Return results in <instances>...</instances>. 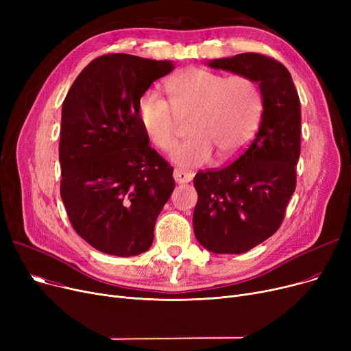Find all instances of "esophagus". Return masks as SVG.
Wrapping results in <instances>:
<instances>
[{
    "instance_id": "esophagus-1",
    "label": "esophagus",
    "mask_w": 351,
    "mask_h": 351,
    "mask_svg": "<svg viewBox=\"0 0 351 351\" xmlns=\"http://www.w3.org/2000/svg\"><path fill=\"white\" fill-rule=\"evenodd\" d=\"M173 178L178 183H188L193 179V173L189 172V171H185V169H180V168H176L173 171Z\"/></svg>"
}]
</instances>
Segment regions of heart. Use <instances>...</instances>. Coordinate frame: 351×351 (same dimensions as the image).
Masks as SVG:
<instances>
[{"instance_id": "b5f03b06", "label": "heart", "mask_w": 351, "mask_h": 351, "mask_svg": "<svg viewBox=\"0 0 351 351\" xmlns=\"http://www.w3.org/2000/svg\"><path fill=\"white\" fill-rule=\"evenodd\" d=\"M169 101L147 90L138 102L146 136L162 152L178 143V118L191 117L189 134L173 154L183 166L208 163L213 151L222 160L241 155L253 139L263 115L262 89L242 73L226 77L204 68H188L165 84Z\"/></svg>"}]
</instances>
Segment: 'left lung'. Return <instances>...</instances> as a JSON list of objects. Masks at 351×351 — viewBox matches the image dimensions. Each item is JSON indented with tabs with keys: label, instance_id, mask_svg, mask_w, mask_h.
Returning a JSON list of instances; mask_svg holds the SVG:
<instances>
[{
	"label": "left lung",
	"instance_id": "left-lung-1",
	"mask_svg": "<svg viewBox=\"0 0 351 351\" xmlns=\"http://www.w3.org/2000/svg\"><path fill=\"white\" fill-rule=\"evenodd\" d=\"M209 66L242 73L259 84L263 115L254 139L225 168L199 171L193 232L213 253H245L280 228L296 189L302 109L287 68L271 57L245 52Z\"/></svg>",
	"mask_w": 351,
	"mask_h": 351
}]
</instances>
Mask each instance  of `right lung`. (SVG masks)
Segmentation results:
<instances>
[{"label": "right lung", "instance_id": "1", "mask_svg": "<svg viewBox=\"0 0 351 351\" xmlns=\"http://www.w3.org/2000/svg\"><path fill=\"white\" fill-rule=\"evenodd\" d=\"M172 61L108 53L89 62L62 104L61 197L69 222L97 250L121 257L151 247L171 197L173 168L149 146L138 102Z\"/></svg>", "mask_w": 351, "mask_h": 351}]
</instances>
